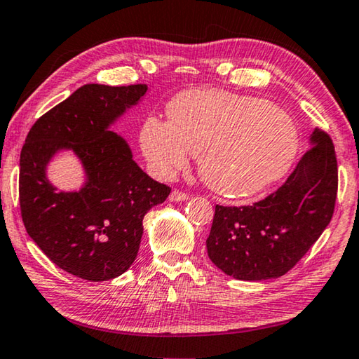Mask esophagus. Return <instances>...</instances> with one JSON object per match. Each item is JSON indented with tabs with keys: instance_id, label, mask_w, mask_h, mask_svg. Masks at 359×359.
I'll return each mask as SVG.
<instances>
[{
	"instance_id": "esophagus-1",
	"label": "esophagus",
	"mask_w": 359,
	"mask_h": 359,
	"mask_svg": "<svg viewBox=\"0 0 359 359\" xmlns=\"http://www.w3.org/2000/svg\"><path fill=\"white\" fill-rule=\"evenodd\" d=\"M188 198H190V196H188L187 193L180 191V190H172V191H171V194H169V201H172V203H182V201H187Z\"/></svg>"
}]
</instances>
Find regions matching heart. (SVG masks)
Returning <instances> with one entry per match:
<instances>
[{
	"label": "heart",
	"instance_id": "1",
	"mask_svg": "<svg viewBox=\"0 0 359 359\" xmlns=\"http://www.w3.org/2000/svg\"><path fill=\"white\" fill-rule=\"evenodd\" d=\"M169 121L145 118L139 135L145 160L160 177L198 155L199 174L228 198H252L282 180L299 150V131L285 109L224 92L188 90L168 106Z\"/></svg>",
	"mask_w": 359,
	"mask_h": 359
}]
</instances>
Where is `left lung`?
<instances>
[{
	"mask_svg": "<svg viewBox=\"0 0 359 359\" xmlns=\"http://www.w3.org/2000/svg\"><path fill=\"white\" fill-rule=\"evenodd\" d=\"M309 142L287 182L263 201L215 205L205 245L226 276L255 282L287 274L330 224L337 196L336 151L321 130Z\"/></svg>",
	"mask_w": 359,
	"mask_h": 359,
	"instance_id": "8db88e82",
	"label": "left lung"
}]
</instances>
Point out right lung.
Segmentation results:
<instances>
[{
	"label": "right lung",
	"instance_id": "1",
	"mask_svg": "<svg viewBox=\"0 0 359 359\" xmlns=\"http://www.w3.org/2000/svg\"><path fill=\"white\" fill-rule=\"evenodd\" d=\"M145 92L144 83L83 85L36 121L22 149L19 198L27 233L52 263L83 280H111L128 271L145 214L171 193L111 131ZM63 149L83 163L86 182L76 192H58L46 179L48 163Z\"/></svg>",
	"mask_w": 359,
	"mask_h": 359
}]
</instances>
